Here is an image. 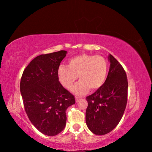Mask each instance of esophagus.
Segmentation results:
<instances>
[{
    "instance_id": "esophagus-1",
    "label": "esophagus",
    "mask_w": 152,
    "mask_h": 152,
    "mask_svg": "<svg viewBox=\"0 0 152 152\" xmlns=\"http://www.w3.org/2000/svg\"><path fill=\"white\" fill-rule=\"evenodd\" d=\"M75 99H76V102H78L80 101V100H81V99H82V98H80V97H78V96H76Z\"/></svg>"
}]
</instances>
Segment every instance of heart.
Segmentation results:
<instances>
[{
  "mask_svg": "<svg viewBox=\"0 0 152 152\" xmlns=\"http://www.w3.org/2000/svg\"><path fill=\"white\" fill-rule=\"evenodd\" d=\"M108 73V63L101 56L81 54L71 58L67 67L61 66L58 68V77L64 88L70 90L78 77V84L73 89L74 93L84 95L96 91L103 86Z\"/></svg>",
  "mask_w": 152,
  "mask_h": 152,
  "instance_id": "1",
  "label": "heart"
}]
</instances>
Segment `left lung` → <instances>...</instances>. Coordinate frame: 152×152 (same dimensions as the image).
Segmentation results:
<instances>
[{
    "label": "left lung",
    "instance_id": "1",
    "mask_svg": "<svg viewBox=\"0 0 152 152\" xmlns=\"http://www.w3.org/2000/svg\"><path fill=\"white\" fill-rule=\"evenodd\" d=\"M110 68L101 88L86 99L87 127L94 134L105 135L116 127L121 119L127 101L128 82L125 71L111 54Z\"/></svg>",
    "mask_w": 152,
    "mask_h": 152
}]
</instances>
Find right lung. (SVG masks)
Listing matches in <instances>:
<instances>
[{
    "instance_id": "add662e5",
    "label": "right lung",
    "mask_w": 152,
    "mask_h": 152,
    "mask_svg": "<svg viewBox=\"0 0 152 152\" xmlns=\"http://www.w3.org/2000/svg\"><path fill=\"white\" fill-rule=\"evenodd\" d=\"M66 51L42 54L35 58L25 69L20 91L25 112L41 133L54 136L66 123V110L75 103L74 95L59 82L58 70Z\"/></svg>"
}]
</instances>
